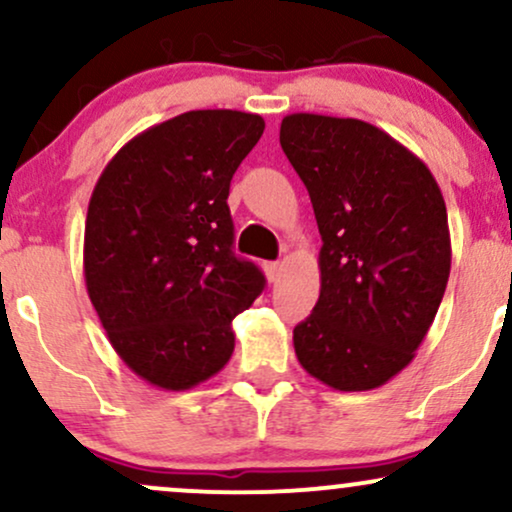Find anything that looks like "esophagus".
Returning <instances> with one entry per match:
<instances>
[{
	"mask_svg": "<svg viewBox=\"0 0 512 512\" xmlns=\"http://www.w3.org/2000/svg\"><path fill=\"white\" fill-rule=\"evenodd\" d=\"M264 274H267V279L274 284L281 274V264L279 262H264Z\"/></svg>",
	"mask_w": 512,
	"mask_h": 512,
	"instance_id": "esophagus-1",
	"label": "esophagus"
}]
</instances>
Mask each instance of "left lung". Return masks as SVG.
I'll return each instance as SVG.
<instances>
[{"label": "left lung", "instance_id": "obj_1", "mask_svg": "<svg viewBox=\"0 0 512 512\" xmlns=\"http://www.w3.org/2000/svg\"><path fill=\"white\" fill-rule=\"evenodd\" d=\"M279 142L322 236L320 298L293 330L296 356L334 390H373L409 366L443 301L445 199L421 158L363 120L293 113Z\"/></svg>", "mask_w": 512, "mask_h": 512}]
</instances>
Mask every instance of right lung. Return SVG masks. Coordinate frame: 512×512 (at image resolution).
Instances as JSON below:
<instances>
[{"instance_id": "obj_1", "label": "right lung", "mask_w": 512, "mask_h": 512, "mask_svg": "<svg viewBox=\"0 0 512 512\" xmlns=\"http://www.w3.org/2000/svg\"><path fill=\"white\" fill-rule=\"evenodd\" d=\"M264 120L190 110L127 142L93 187L84 276L117 356L161 390H190L226 366L233 317L264 289L233 252L226 199Z\"/></svg>"}]
</instances>
